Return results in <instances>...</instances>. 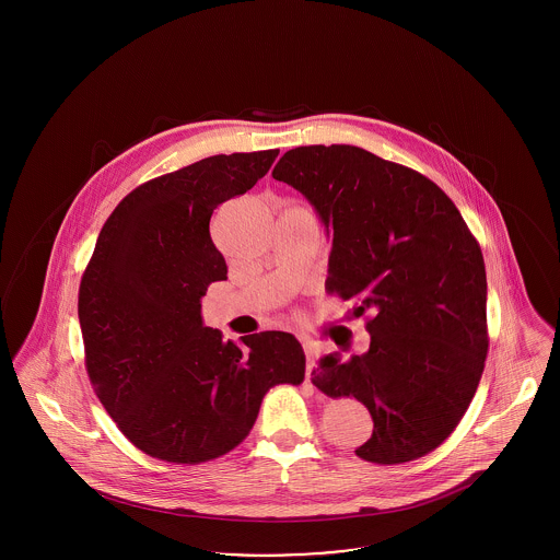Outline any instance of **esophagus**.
<instances>
[{
  "label": "esophagus",
  "instance_id": "34e87169",
  "mask_svg": "<svg viewBox=\"0 0 560 560\" xmlns=\"http://www.w3.org/2000/svg\"><path fill=\"white\" fill-rule=\"evenodd\" d=\"M304 354H306V380L311 382V373H313V368H315V361H317V354H319V350L315 348V345H311V342H304Z\"/></svg>",
  "mask_w": 560,
  "mask_h": 560
}]
</instances>
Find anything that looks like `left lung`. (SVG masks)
Segmentation results:
<instances>
[{"mask_svg":"<svg viewBox=\"0 0 560 560\" xmlns=\"http://www.w3.org/2000/svg\"><path fill=\"white\" fill-rule=\"evenodd\" d=\"M272 178L315 208L329 292L372 313L370 350L325 354L313 384L361 400L372 436L354 453L400 464L436 450L477 393L487 357V277L452 199L422 174L350 144L298 147Z\"/></svg>","mask_w":560,"mask_h":560,"instance_id":"left-lung-1","label":"left lung"}]
</instances>
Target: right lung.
<instances>
[{
    "label": "right lung",
    "instance_id": "right-lung-1",
    "mask_svg": "<svg viewBox=\"0 0 560 560\" xmlns=\"http://www.w3.org/2000/svg\"><path fill=\"white\" fill-rule=\"evenodd\" d=\"M279 149L213 155L132 190L108 215L80 288L90 382L138 450L199 464L237 447L275 384L304 380L292 334L224 342L201 298L226 279L210 237L220 203L247 192Z\"/></svg>",
    "mask_w": 560,
    "mask_h": 560
}]
</instances>
